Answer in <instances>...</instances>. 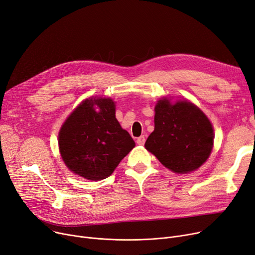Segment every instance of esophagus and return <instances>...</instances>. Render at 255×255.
Here are the masks:
<instances>
[{
    "label": "esophagus",
    "mask_w": 255,
    "mask_h": 255,
    "mask_svg": "<svg viewBox=\"0 0 255 255\" xmlns=\"http://www.w3.org/2000/svg\"><path fill=\"white\" fill-rule=\"evenodd\" d=\"M136 142H137V144H139V145H142V144H144V142H145V137H144L143 135H141V136L137 137V139H136Z\"/></svg>",
    "instance_id": "34e87169"
}]
</instances>
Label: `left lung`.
<instances>
[{
	"instance_id": "8db88e82",
	"label": "left lung",
	"mask_w": 255,
	"mask_h": 255,
	"mask_svg": "<svg viewBox=\"0 0 255 255\" xmlns=\"http://www.w3.org/2000/svg\"><path fill=\"white\" fill-rule=\"evenodd\" d=\"M155 129L144 146L168 169L186 173L202 166L214 141L213 127L198 107L188 101L171 104L159 100L155 106Z\"/></svg>"
}]
</instances>
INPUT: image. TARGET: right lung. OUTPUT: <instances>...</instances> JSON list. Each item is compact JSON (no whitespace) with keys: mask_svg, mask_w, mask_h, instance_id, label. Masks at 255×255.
<instances>
[{"mask_svg":"<svg viewBox=\"0 0 255 255\" xmlns=\"http://www.w3.org/2000/svg\"><path fill=\"white\" fill-rule=\"evenodd\" d=\"M115 109L110 98L86 99L62 126L61 156L76 175L92 181L106 179L134 148V140L116 119Z\"/></svg>","mask_w":255,"mask_h":255,"instance_id":"right-lung-1","label":"right lung"}]
</instances>
